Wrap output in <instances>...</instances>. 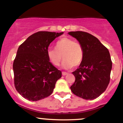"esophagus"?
Listing matches in <instances>:
<instances>
[{
	"instance_id": "esophagus-1",
	"label": "esophagus",
	"mask_w": 123,
	"mask_h": 123,
	"mask_svg": "<svg viewBox=\"0 0 123 123\" xmlns=\"http://www.w3.org/2000/svg\"><path fill=\"white\" fill-rule=\"evenodd\" d=\"M62 75H64V76H65V75H68V73H67L66 72H62Z\"/></svg>"
}]
</instances>
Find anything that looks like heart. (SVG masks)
Segmentation results:
<instances>
[{"mask_svg": "<svg viewBox=\"0 0 123 123\" xmlns=\"http://www.w3.org/2000/svg\"><path fill=\"white\" fill-rule=\"evenodd\" d=\"M55 48V49L48 48L47 51L48 60L53 65H59L62 59V56L64 59L62 66L64 69L78 67L82 63L84 52L79 42L75 41L71 38L64 37L56 41Z\"/></svg>", "mask_w": 123, "mask_h": 123, "instance_id": "heart-1", "label": "heart"}]
</instances>
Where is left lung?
<instances>
[{"instance_id":"obj_1","label":"left lung","mask_w":123,"mask_h":123,"mask_svg":"<svg viewBox=\"0 0 123 123\" xmlns=\"http://www.w3.org/2000/svg\"><path fill=\"white\" fill-rule=\"evenodd\" d=\"M69 34L80 43L84 55L82 63L72 72L75 81L71 86L74 94L86 100L99 97L110 82L112 62L109 51L93 35L84 31H71Z\"/></svg>"}]
</instances>
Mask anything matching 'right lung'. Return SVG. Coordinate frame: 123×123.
Returning <instances> with one entry per match:
<instances>
[{
	"label": "right lung",
	"instance_id": "1",
	"mask_svg": "<svg viewBox=\"0 0 123 123\" xmlns=\"http://www.w3.org/2000/svg\"><path fill=\"white\" fill-rule=\"evenodd\" d=\"M63 33L37 32L18 47L13 65L14 83L25 99L40 100L53 92L62 72L49 62L47 51L51 42Z\"/></svg>",
	"mask_w": 123,
	"mask_h": 123
}]
</instances>
